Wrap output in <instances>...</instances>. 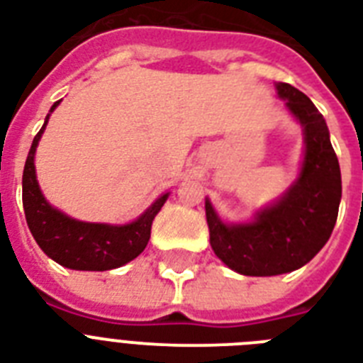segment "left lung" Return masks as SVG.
Instances as JSON below:
<instances>
[{
	"label": "left lung",
	"instance_id": "left-lung-1",
	"mask_svg": "<svg viewBox=\"0 0 363 363\" xmlns=\"http://www.w3.org/2000/svg\"><path fill=\"white\" fill-rule=\"evenodd\" d=\"M277 92L303 125L299 179L248 224H224L205 201L211 247L230 269L248 277L281 275L311 262L332 235L341 201V169L324 116L292 84L279 82Z\"/></svg>",
	"mask_w": 363,
	"mask_h": 363
}]
</instances>
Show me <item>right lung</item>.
Instances as JSON below:
<instances>
[{
    "label": "right lung",
    "instance_id": "obj_1",
    "mask_svg": "<svg viewBox=\"0 0 363 363\" xmlns=\"http://www.w3.org/2000/svg\"><path fill=\"white\" fill-rule=\"evenodd\" d=\"M58 105L60 101H56L50 113ZM48 116L33 137L22 175V203L31 235L48 258L69 269L107 271L128 264L147 247L154 216L158 215L169 194L160 196L135 222L124 226L81 222L54 209L39 190L33 164L37 143L47 128Z\"/></svg>",
    "mask_w": 363,
    "mask_h": 363
}]
</instances>
